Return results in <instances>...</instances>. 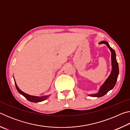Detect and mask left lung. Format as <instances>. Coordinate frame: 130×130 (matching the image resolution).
Returning <instances> with one entry per match:
<instances>
[{
    "label": "left lung",
    "mask_w": 130,
    "mask_h": 130,
    "mask_svg": "<svg viewBox=\"0 0 130 130\" xmlns=\"http://www.w3.org/2000/svg\"><path fill=\"white\" fill-rule=\"evenodd\" d=\"M102 43L105 44L111 52L112 70L109 76L105 80L103 84L100 86L98 93L88 94V96L91 97H97V98L102 97L104 96L106 93H107V92H109L110 90L112 89L116 84V81H117L118 77L119 75V65L117 60H116V53L115 50L112 48L110 47L109 43L107 41H102L99 43V44Z\"/></svg>",
    "instance_id": "8db88e82"
}]
</instances>
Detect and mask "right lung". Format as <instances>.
Here are the masks:
<instances>
[{
    "label": "right lung",
    "mask_w": 130,
    "mask_h": 130,
    "mask_svg": "<svg viewBox=\"0 0 130 130\" xmlns=\"http://www.w3.org/2000/svg\"><path fill=\"white\" fill-rule=\"evenodd\" d=\"M14 81H15V86H16V88L17 89V91L19 92V93L21 94L22 95H23L26 99H27L28 101H30L31 102L38 103V102H42V101H44L46 99H47L50 96V94H49V95H46V96H35L30 95V94H28L27 93H25V92H23V91H22L19 88V87H18L17 83L15 82V79H14Z\"/></svg>",
    "instance_id": "obj_1"
}]
</instances>
